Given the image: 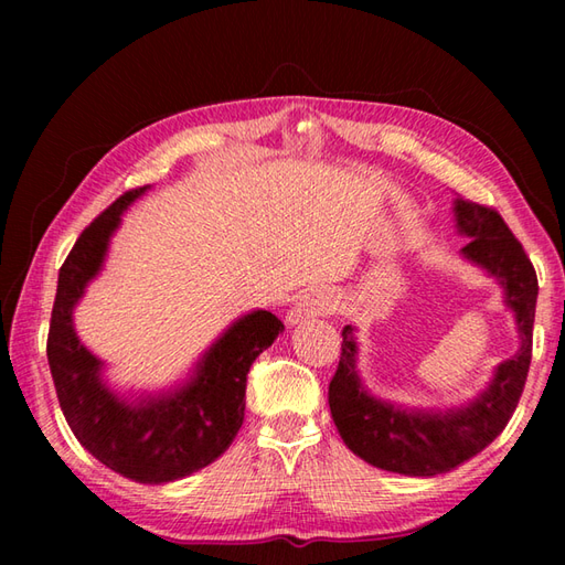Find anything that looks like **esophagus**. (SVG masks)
<instances>
[{
    "label": "esophagus",
    "instance_id": "esophagus-1",
    "mask_svg": "<svg viewBox=\"0 0 565 565\" xmlns=\"http://www.w3.org/2000/svg\"><path fill=\"white\" fill-rule=\"evenodd\" d=\"M338 301H334V296L326 289H310L308 294H303L301 301H298L291 310L289 316H286V322L289 326H298V322H303L308 318H322V316H330Z\"/></svg>",
    "mask_w": 565,
    "mask_h": 565
}]
</instances>
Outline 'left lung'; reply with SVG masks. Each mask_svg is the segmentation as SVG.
I'll return each instance as SVG.
<instances>
[{"mask_svg":"<svg viewBox=\"0 0 565 565\" xmlns=\"http://www.w3.org/2000/svg\"><path fill=\"white\" fill-rule=\"evenodd\" d=\"M454 221L456 231L471 237L461 247L463 259L500 284L505 306L514 313L520 350L495 366L493 379L476 398L447 411H429L371 395L356 366V328L344 326L340 364L328 391L330 413L347 447L383 471L431 478L473 459L510 423L530 371L539 294L530 257L493 209L459 196L454 199Z\"/></svg>","mask_w":565,"mask_h":565,"instance_id":"1","label":"left lung"}]
</instances>
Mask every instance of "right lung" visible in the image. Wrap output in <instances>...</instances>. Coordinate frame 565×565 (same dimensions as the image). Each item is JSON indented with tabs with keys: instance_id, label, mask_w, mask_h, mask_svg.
<instances>
[{
	"instance_id": "obj_1",
	"label": "right lung",
	"mask_w": 565,
	"mask_h": 565,
	"mask_svg": "<svg viewBox=\"0 0 565 565\" xmlns=\"http://www.w3.org/2000/svg\"><path fill=\"white\" fill-rule=\"evenodd\" d=\"M148 189L126 191L70 249L57 274L47 364L82 447L130 481L162 486L201 471L231 447L245 419L247 371L284 322L269 310H252L227 326L182 383L160 393H116L104 381L102 359L79 342L72 313L104 269L121 215Z\"/></svg>"
}]
</instances>
